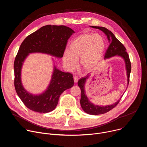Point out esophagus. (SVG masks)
I'll list each match as a JSON object with an SVG mask.
<instances>
[{"label":"esophagus","mask_w":147,"mask_h":147,"mask_svg":"<svg viewBox=\"0 0 147 147\" xmlns=\"http://www.w3.org/2000/svg\"><path fill=\"white\" fill-rule=\"evenodd\" d=\"M73 78H74V82H77V81H78V77L77 76H75L73 77Z\"/></svg>","instance_id":"obj_1"}]
</instances>
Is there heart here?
<instances>
[{
  "label": "heart",
  "instance_id": "obj_1",
  "mask_svg": "<svg viewBox=\"0 0 147 147\" xmlns=\"http://www.w3.org/2000/svg\"><path fill=\"white\" fill-rule=\"evenodd\" d=\"M105 41L98 34L84 33L72 40L63 56V61L69 69H73L80 57V65L85 70H91L102 57Z\"/></svg>",
  "mask_w": 147,
  "mask_h": 147
}]
</instances>
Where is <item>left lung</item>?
I'll return each mask as SVG.
<instances>
[{"label": "left lung", "mask_w": 147, "mask_h": 147, "mask_svg": "<svg viewBox=\"0 0 147 147\" xmlns=\"http://www.w3.org/2000/svg\"><path fill=\"white\" fill-rule=\"evenodd\" d=\"M91 27L99 29L102 31H103L107 35L108 39L110 42L109 46L108 48V49L107 50L105 54V56H104L105 59L114 56L115 55L120 56L124 59L125 63V66H126L127 81H128L127 84L129 85L131 66V62L130 60L129 56L127 53V52L125 51H126V49H125L124 46L116 38L115 35L110 30H108L107 28L103 27L91 26ZM89 76L90 75L87 74L84 77H82L81 78H80L78 81V86L81 89V93L80 104L83 111L90 115H97L105 113L110 111L112 109H113L115 107H116L117 105L119 103L121 97L117 102L115 103L114 104L111 105H107L105 107L95 105L90 102V101L88 100V99L87 98L86 95L85 90H84L85 82L86 80L88 79V78L89 77Z\"/></svg>", "instance_id": "obj_1"}]
</instances>
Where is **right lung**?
<instances>
[{"label": "right lung", "instance_id": "add662e5", "mask_svg": "<svg viewBox=\"0 0 147 147\" xmlns=\"http://www.w3.org/2000/svg\"><path fill=\"white\" fill-rule=\"evenodd\" d=\"M74 31L65 26L47 25L31 34L21 44L14 62V87L25 106L39 113H48L56 107L60 95L74 85L73 75L55 67L50 84L43 94L34 95L28 92L21 81V70L29 53L40 52L61 57L67 40Z\"/></svg>", "mask_w": 147, "mask_h": 147}]
</instances>
